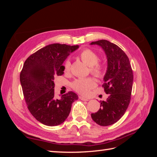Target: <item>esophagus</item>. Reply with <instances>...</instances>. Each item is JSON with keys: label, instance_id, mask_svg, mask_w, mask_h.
<instances>
[{"label": "esophagus", "instance_id": "esophagus-1", "mask_svg": "<svg viewBox=\"0 0 157 157\" xmlns=\"http://www.w3.org/2000/svg\"><path fill=\"white\" fill-rule=\"evenodd\" d=\"M79 99H80L81 100H83V101H89L88 98H84V97H83V96H79Z\"/></svg>", "mask_w": 157, "mask_h": 157}]
</instances>
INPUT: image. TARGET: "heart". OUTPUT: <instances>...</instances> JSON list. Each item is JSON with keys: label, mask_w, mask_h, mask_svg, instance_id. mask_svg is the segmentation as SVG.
I'll return each mask as SVG.
<instances>
[{"label": "heart", "mask_w": 157, "mask_h": 157, "mask_svg": "<svg viewBox=\"0 0 157 157\" xmlns=\"http://www.w3.org/2000/svg\"><path fill=\"white\" fill-rule=\"evenodd\" d=\"M79 57H80L82 62L90 66V71L97 78H102L104 75V66L102 64L98 63L99 56L94 51L89 48L82 50L79 53ZM71 68V62L68 59L66 60L63 63V71L68 73ZM96 86V82L91 78H80L75 79L72 84L71 86L79 94L82 95H87L89 91Z\"/></svg>", "instance_id": "obj_1"}]
</instances>
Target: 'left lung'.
<instances>
[{"instance_id": "obj_1", "label": "left lung", "mask_w": 157, "mask_h": 157, "mask_svg": "<svg viewBox=\"0 0 157 157\" xmlns=\"http://www.w3.org/2000/svg\"><path fill=\"white\" fill-rule=\"evenodd\" d=\"M104 50L107 59V69L102 87L109 97L100 101V108L91 113L94 122L100 126L116 123L125 113L131 100L133 72L128 57L121 48L107 40L91 42Z\"/></svg>"}]
</instances>
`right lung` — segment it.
Returning <instances> with one entry per match:
<instances>
[{"label":"right lung","instance_id":"add662e5","mask_svg":"<svg viewBox=\"0 0 157 157\" xmlns=\"http://www.w3.org/2000/svg\"><path fill=\"white\" fill-rule=\"evenodd\" d=\"M79 46L52 44L31 55L23 64L20 81L28 108L34 118L48 126H57L67 118L74 101L73 91L55 98V78L63 74L64 62Z\"/></svg>","mask_w":157,"mask_h":157}]
</instances>
